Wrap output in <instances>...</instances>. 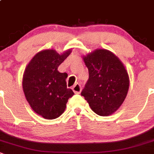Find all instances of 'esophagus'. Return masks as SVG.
Returning a JSON list of instances; mask_svg holds the SVG:
<instances>
[{"label":"esophagus","mask_w":154,"mask_h":154,"mask_svg":"<svg viewBox=\"0 0 154 154\" xmlns=\"http://www.w3.org/2000/svg\"><path fill=\"white\" fill-rule=\"evenodd\" d=\"M72 91H74L75 94H79L82 91V87L79 84H75L72 87Z\"/></svg>","instance_id":"1"}]
</instances>
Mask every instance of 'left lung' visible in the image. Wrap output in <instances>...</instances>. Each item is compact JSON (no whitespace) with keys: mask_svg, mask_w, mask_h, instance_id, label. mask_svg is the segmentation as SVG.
Instances as JSON below:
<instances>
[{"mask_svg":"<svg viewBox=\"0 0 154 154\" xmlns=\"http://www.w3.org/2000/svg\"><path fill=\"white\" fill-rule=\"evenodd\" d=\"M83 60L89 77L82 96L97 115H111L122 105L129 88L125 66L115 55L103 49H96Z\"/></svg>","mask_w":154,"mask_h":154,"instance_id":"8db88e82","label":"left lung"}]
</instances>
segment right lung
I'll return each mask as SVG.
<instances>
[{"label": "right lung", "mask_w": 154, "mask_h": 154, "mask_svg": "<svg viewBox=\"0 0 154 154\" xmlns=\"http://www.w3.org/2000/svg\"><path fill=\"white\" fill-rule=\"evenodd\" d=\"M71 53L60 55L54 49L39 52L31 60L23 78V89L32 109L46 119H55L64 112L74 92L67 88V73L58 67Z\"/></svg>", "instance_id": "obj_1"}]
</instances>
